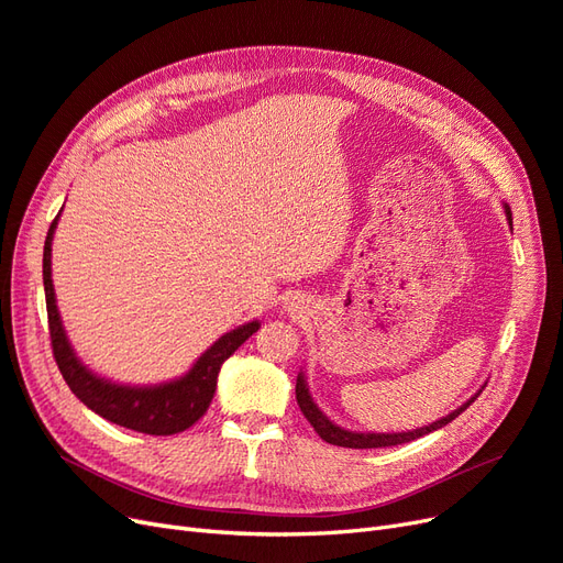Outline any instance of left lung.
Listing matches in <instances>:
<instances>
[{"label": "left lung", "instance_id": "1", "mask_svg": "<svg viewBox=\"0 0 563 563\" xmlns=\"http://www.w3.org/2000/svg\"><path fill=\"white\" fill-rule=\"evenodd\" d=\"M504 211H506V220L508 224L512 227V213H510V206L504 203ZM483 391V389H481ZM477 391V394H481ZM477 394H473V397L468 401H464L460 408H454L452 412H448L445 418L435 420L431 424H424V427H418V429H408V431H352V429H345V427H339L334 420H329L327 415L320 410V406L313 401V397H310V389H308V378L306 373L299 371L297 376V404L303 412V418L310 422V427H313L318 431V435L322 441L331 443V445H341V448H355V450H368V448H391V445H401V443H410L415 439H422V435L441 429L445 424H450L454 418H460V415L477 399Z\"/></svg>", "mask_w": 563, "mask_h": 563}]
</instances>
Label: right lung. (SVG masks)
I'll use <instances>...</instances> for the list:
<instances>
[{"mask_svg":"<svg viewBox=\"0 0 563 563\" xmlns=\"http://www.w3.org/2000/svg\"><path fill=\"white\" fill-rule=\"evenodd\" d=\"M62 211L53 220L46 245H44V289L48 308V329L53 355L59 366L62 378L69 385L76 397L95 410L99 418L120 424L124 429L172 435L190 429L213 401L218 387V373L222 364L260 329V320H250L236 329L227 331L211 347L201 352V357L180 378L157 383V385H124L99 376L92 368L80 362L67 336L65 324L59 318V308L53 287V236Z\"/></svg>","mask_w":563,"mask_h":563,"instance_id":"obj_1","label":"right lung"}]
</instances>
